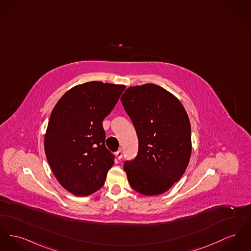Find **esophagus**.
Instances as JSON below:
<instances>
[{"mask_svg": "<svg viewBox=\"0 0 251 251\" xmlns=\"http://www.w3.org/2000/svg\"><path fill=\"white\" fill-rule=\"evenodd\" d=\"M116 156H117V158H118V160H120V159L122 158V156H123V153H122V151H121L120 150L116 152Z\"/></svg>", "mask_w": 251, "mask_h": 251, "instance_id": "obj_1", "label": "esophagus"}]
</instances>
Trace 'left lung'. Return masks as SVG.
<instances>
[{
	"label": "left lung",
	"mask_w": 251,
	"mask_h": 251,
	"mask_svg": "<svg viewBox=\"0 0 251 251\" xmlns=\"http://www.w3.org/2000/svg\"><path fill=\"white\" fill-rule=\"evenodd\" d=\"M138 137V152L124 162L135 192H167L184 175L192 153L190 119L183 105L165 89L147 83L129 87L120 99Z\"/></svg>",
	"instance_id": "obj_1"
}]
</instances>
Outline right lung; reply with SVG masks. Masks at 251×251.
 <instances>
[{"mask_svg":"<svg viewBox=\"0 0 251 251\" xmlns=\"http://www.w3.org/2000/svg\"><path fill=\"white\" fill-rule=\"evenodd\" d=\"M124 85L90 81L67 91L54 107L45 137V154L59 184L76 196L104 185L115 155L105 146L102 121Z\"/></svg>","mask_w":251,"mask_h":251,"instance_id":"1","label":"right lung"}]
</instances>
